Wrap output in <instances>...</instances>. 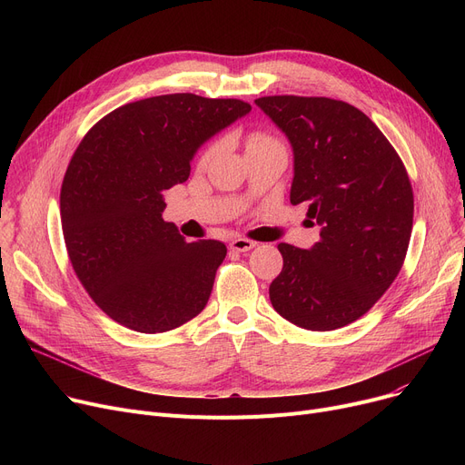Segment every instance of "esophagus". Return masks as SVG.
I'll return each instance as SVG.
<instances>
[{
  "label": "esophagus",
  "instance_id": "esophagus-1",
  "mask_svg": "<svg viewBox=\"0 0 465 465\" xmlns=\"http://www.w3.org/2000/svg\"><path fill=\"white\" fill-rule=\"evenodd\" d=\"M256 247V242L251 241V239H245V237H237L230 242V249L235 251V252H247L251 249Z\"/></svg>",
  "mask_w": 465,
  "mask_h": 465
}]
</instances>
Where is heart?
Here are the masks:
<instances>
[{"label": "heart", "instance_id": "heart-1", "mask_svg": "<svg viewBox=\"0 0 465 465\" xmlns=\"http://www.w3.org/2000/svg\"><path fill=\"white\" fill-rule=\"evenodd\" d=\"M267 146H282V143L277 137H273L272 134H267V132H252V134H249V137H247V153L254 151V149H267ZM213 154H214V144H211L209 149H205V153L202 154V160L207 162Z\"/></svg>", "mask_w": 465, "mask_h": 465}]
</instances>
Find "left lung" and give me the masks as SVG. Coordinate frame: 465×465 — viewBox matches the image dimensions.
Segmentation results:
<instances>
[{"label":"left lung","mask_w":465,"mask_h":465,"mask_svg":"<svg viewBox=\"0 0 465 465\" xmlns=\"http://www.w3.org/2000/svg\"><path fill=\"white\" fill-rule=\"evenodd\" d=\"M256 105L294 149L292 205L307 203L321 239L305 251L281 242L273 309L312 331L343 328L368 312L398 277L412 230L407 169L375 122L331 97L265 95Z\"/></svg>","instance_id":"1"}]
</instances>
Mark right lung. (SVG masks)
Segmentation results:
<instances>
[{"label":"right lung","instance_id":"1","mask_svg":"<svg viewBox=\"0 0 465 465\" xmlns=\"http://www.w3.org/2000/svg\"><path fill=\"white\" fill-rule=\"evenodd\" d=\"M249 111L241 100L154 95L111 111L79 143L60 192L64 241L73 272L114 322L162 333L207 305L226 245L184 241L162 218V192L184 183L195 151Z\"/></svg>","mask_w":465,"mask_h":465}]
</instances>
